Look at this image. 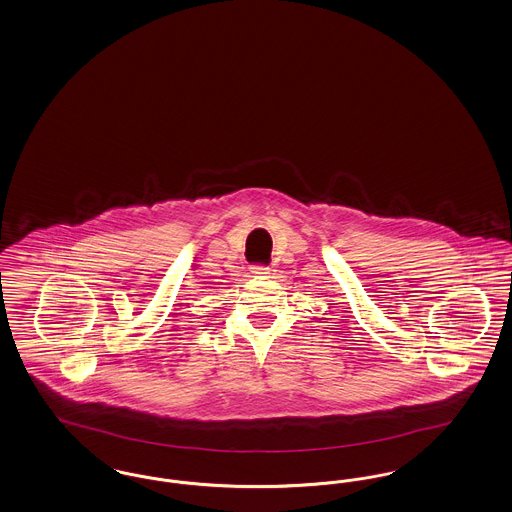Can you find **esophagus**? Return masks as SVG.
<instances>
[{
    "mask_svg": "<svg viewBox=\"0 0 512 512\" xmlns=\"http://www.w3.org/2000/svg\"><path fill=\"white\" fill-rule=\"evenodd\" d=\"M251 274H255V276H259V278H265L268 274V267H263V265H253V267H251Z\"/></svg>",
    "mask_w": 512,
    "mask_h": 512,
    "instance_id": "1",
    "label": "esophagus"
}]
</instances>
